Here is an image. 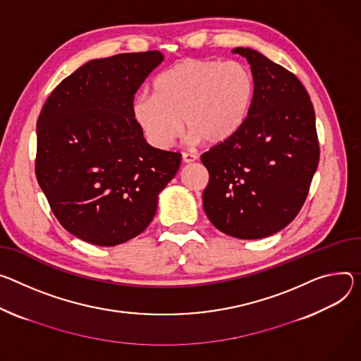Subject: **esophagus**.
<instances>
[{
	"label": "esophagus",
	"instance_id": "34e87169",
	"mask_svg": "<svg viewBox=\"0 0 361 361\" xmlns=\"http://www.w3.org/2000/svg\"><path fill=\"white\" fill-rule=\"evenodd\" d=\"M194 161H197V155L194 154H188V152H183V162L184 164H191Z\"/></svg>",
	"mask_w": 361,
	"mask_h": 361
}]
</instances>
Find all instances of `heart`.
<instances>
[{
  "label": "heart",
  "mask_w": 361,
  "mask_h": 361,
  "mask_svg": "<svg viewBox=\"0 0 361 361\" xmlns=\"http://www.w3.org/2000/svg\"><path fill=\"white\" fill-rule=\"evenodd\" d=\"M154 92L140 93L133 115L147 141L170 149L183 133L192 141L220 145L238 134L252 108L255 79L240 61L187 59L164 71Z\"/></svg>",
  "instance_id": "1"
}]
</instances>
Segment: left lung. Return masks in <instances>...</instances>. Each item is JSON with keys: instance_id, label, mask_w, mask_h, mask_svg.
I'll return each instance as SVG.
<instances>
[{"instance_id": "1", "label": "left lung", "mask_w": 361, "mask_h": 361, "mask_svg": "<svg viewBox=\"0 0 361 361\" xmlns=\"http://www.w3.org/2000/svg\"><path fill=\"white\" fill-rule=\"evenodd\" d=\"M232 51L249 61L255 96L238 134L202 155L210 177L203 207L220 232L262 239L305 203L319 161L315 114L293 73L253 49Z\"/></svg>"}]
</instances>
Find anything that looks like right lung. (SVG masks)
<instances>
[{
  "label": "right lung",
  "instance_id": "1",
  "mask_svg": "<svg viewBox=\"0 0 361 361\" xmlns=\"http://www.w3.org/2000/svg\"><path fill=\"white\" fill-rule=\"evenodd\" d=\"M164 56L154 50L94 59L51 92L37 119L36 177L73 236L116 246L152 221L181 154L147 144L134 96Z\"/></svg>",
  "mask_w": 361,
  "mask_h": 361
}]
</instances>
